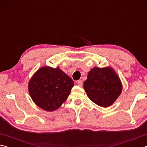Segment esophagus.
Instances as JSON below:
<instances>
[{
  "label": "esophagus",
  "instance_id": "obj_1",
  "mask_svg": "<svg viewBox=\"0 0 147 147\" xmlns=\"http://www.w3.org/2000/svg\"><path fill=\"white\" fill-rule=\"evenodd\" d=\"M77 85L79 86L80 87H82L83 85V82L82 80H78L77 81Z\"/></svg>",
  "mask_w": 147,
  "mask_h": 147
}]
</instances>
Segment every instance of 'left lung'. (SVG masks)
I'll return each instance as SVG.
<instances>
[{"label": "left lung", "instance_id": "obj_1", "mask_svg": "<svg viewBox=\"0 0 147 147\" xmlns=\"http://www.w3.org/2000/svg\"><path fill=\"white\" fill-rule=\"evenodd\" d=\"M84 89L92 102L106 108L112 105L120 96L123 84L112 67H94L89 71Z\"/></svg>", "mask_w": 147, "mask_h": 147}]
</instances>
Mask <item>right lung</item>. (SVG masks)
<instances>
[{
  "instance_id": "add662e5",
  "label": "right lung",
  "mask_w": 147,
  "mask_h": 147,
  "mask_svg": "<svg viewBox=\"0 0 147 147\" xmlns=\"http://www.w3.org/2000/svg\"><path fill=\"white\" fill-rule=\"evenodd\" d=\"M74 82L59 67L43 66L28 82V92L34 102L47 111L58 109L68 98Z\"/></svg>"
}]
</instances>
